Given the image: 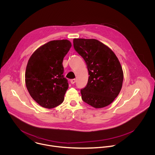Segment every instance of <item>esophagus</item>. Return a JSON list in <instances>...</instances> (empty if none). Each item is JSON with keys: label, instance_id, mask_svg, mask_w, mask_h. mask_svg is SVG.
<instances>
[{"label": "esophagus", "instance_id": "1", "mask_svg": "<svg viewBox=\"0 0 155 155\" xmlns=\"http://www.w3.org/2000/svg\"><path fill=\"white\" fill-rule=\"evenodd\" d=\"M70 82L71 84H74L75 82H76V79H73L70 81Z\"/></svg>", "mask_w": 155, "mask_h": 155}]
</instances>
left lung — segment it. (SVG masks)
<instances>
[{
	"label": "left lung",
	"mask_w": 155,
	"mask_h": 155,
	"mask_svg": "<svg viewBox=\"0 0 155 155\" xmlns=\"http://www.w3.org/2000/svg\"><path fill=\"white\" fill-rule=\"evenodd\" d=\"M76 51L88 70V84L81 90L82 99L100 109L110 104L119 95L124 80L120 63L110 48L94 39H74Z\"/></svg>",
	"instance_id": "obj_1"
}]
</instances>
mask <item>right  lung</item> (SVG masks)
Returning <instances> with one entry per match:
<instances>
[{"mask_svg": "<svg viewBox=\"0 0 155 155\" xmlns=\"http://www.w3.org/2000/svg\"><path fill=\"white\" fill-rule=\"evenodd\" d=\"M71 46L67 39L51 41L38 48L28 61L26 87L33 99L44 108H54L64 100L68 84L63 74V61Z\"/></svg>", "mask_w": 155, "mask_h": 155, "instance_id": "obj_1", "label": "right lung"}]
</instances>
